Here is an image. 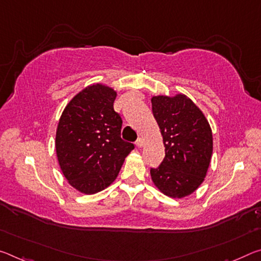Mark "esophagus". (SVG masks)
I'll list each match as a JSON object with an SVG mask.
<instances>
[{"instance_id": "34e87169", "label": "esophagus", "mask_w": 261, "mask_h": 261, "mask_svg": "<svg viewBox=\"0 0 261 261\" xmlns=\"http://www.w3.org/2000/svg\"><path fill=\"white\" fill-rule=\"evenodd\" d=\"M143 145H144V140L142 138H138L137 142H136V146L140 148V147H143Z\"/></svg>"}]
</instances>
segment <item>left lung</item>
Wrapping results in <instances>:
<instances>
[{
	"label": "left lung",
	"mask_w": 261,
	"mask_h": 261,
	"mask_svg": "<svg viewBox=\"0 0 261 261\" xmlns=\"http://www.w3.org/2000/svg\"><path fill=\"white\" fill-rule=\"evenodd\" d=\"M152 113L160 127L165 158L151 177L161 193L182 198L203 182L213 154V132L203 113L184 94L152 97Z\"/></svg>",
	"instance_id": "left-lung-1"
}]
</instances>
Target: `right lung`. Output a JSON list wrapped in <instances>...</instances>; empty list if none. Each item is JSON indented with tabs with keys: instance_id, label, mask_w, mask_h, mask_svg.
<instances>
[{
	"instance_id": "obj_1",
	"label": "right lung",
	"mask_w": 261,
	"mask_h": 261,
	"mask_svg": "<svg viewBox=\"0 0 261 261\" xmlns=\"http://www.w3.org/2000/svg\"><path fill=\"white\" fill-rule=\"evenodd\" d=\"M117 93L108 86L86 87L64 109L56 134L61 172L80 193L95 194L113 184L135 145L121 138L122 118L114 110Z\"/></svg>"
}]
</instances>
